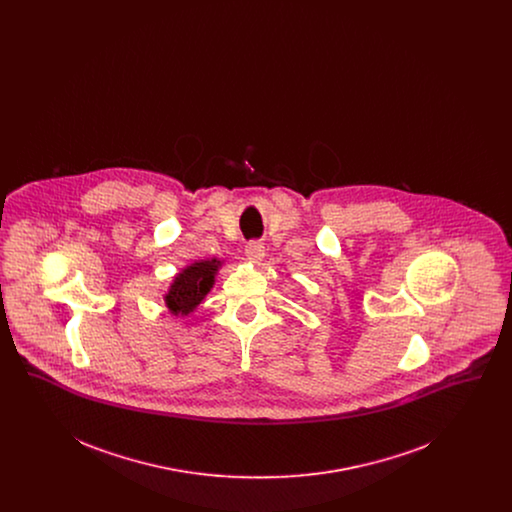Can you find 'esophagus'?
<instances>
[{"label": "esophagus", "instance_id": "esophagus-1", "mask_svg": "<svg viewBox=\"0 0 512 512\" xmlns=\"http://www.w3.org/2000/svg\"><path fill=\"white\" fill-rule=\"evenodd\" d=\"M245 255L251 263H261L265 259V245L261 242H249L245 245Z\"/></svg>", "mask_w": 512, "mask_h": 512}]
</instances>
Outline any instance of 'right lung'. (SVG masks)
Masks as SVG:
<instances>
[{"label": "right lung", "mask_w": 512, "mask_h": 512, "mask_svg": "<svg viewBox=\"0 0 512 512\" xmlns=\"http://www.w3.org/2000/svg\"><path fill=\"white\" fill-rule=\"evenodd\" d=\"M220 261H197L192 267L184 268L172 282L171 290L165 295L167 307L174 315H190L203 297L211 292Z\"/></svg>", "instance_id": "1"}]
</instances>
